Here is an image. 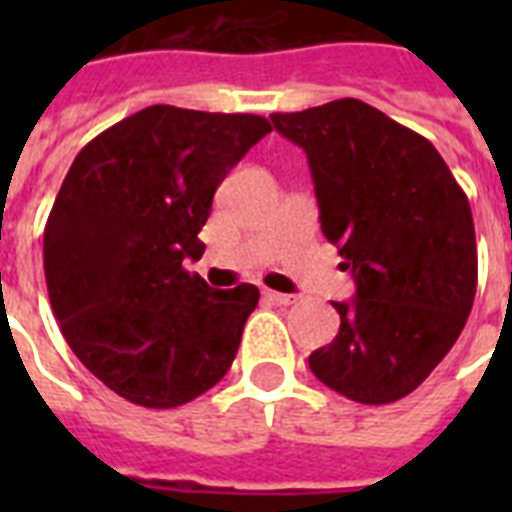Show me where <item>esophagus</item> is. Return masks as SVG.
<instances>
[{
  "label": "esophagus",
  "mask_w": 512,
  "mask_h": 512,
  "mask_svg": "<svg viewBox=\"0 0 512 512\" xmlns=\"http://www.w3.org/2000/svg\"><path fill=\"white\" fill-rule=\"evenodd\" d=\"M265 297L276 305H289L292 303V295H284V292H273V289H265Z\"/></svg>",
  "instance_id": "obj_1"
}]
</instances>
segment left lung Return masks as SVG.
<instances>
[{
	"label": "left lung",
	"instance_id": "8db88e82",
	"mask_svg": "<svg viewBox=\"0 0 512 512\" xmlns=\"http://www.w3.org/2000/svg\"><path fill=\"white\" fill-rule=\"evenodd\" d=\"M273 127L308 156L321 231L356 281L332 303L340 332L308 364L358 404L409 396L452 350L478 284L468 196L430 140L342 98L273 114Z\"/></svg>",
	"mask_w": 512,
	"mask_h": 512
}]
</instances>
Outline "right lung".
<instances>
[{"label": "right lung", "mask_w": 512, "mask_h": 512, "mask_svg": "<svg viewBox=\"0 0 512 512\" xmlns=\"http://www.w3.org/2000/svg\"><path fill=\"white\" fill-rule=\"evenodd\" d=\"M271 124L255 114L148 106L90 140L44 228L60 332L106 388L148 409L201 396L231 369L255 284L212 289L199 231L225 175Z\"/></svg>", "instance_id": "1"}]
</instances>
